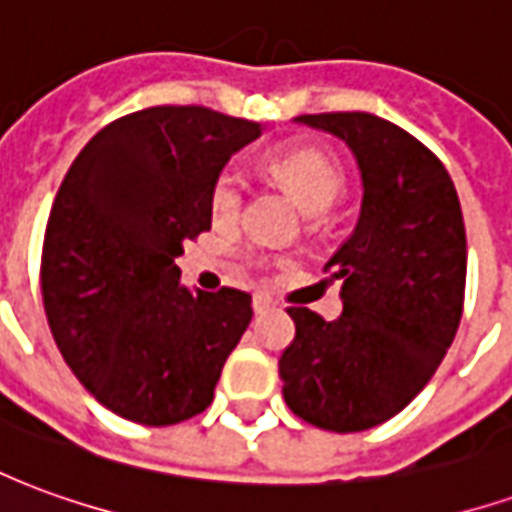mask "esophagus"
I'll return each instance as SVG.
<instances>
[{
  "mask_svg": "<svg viewBox=\"0 0 512 512\" xmlns=\"http://www.w3.org/2000/svg\"><path fill=\"white\" fill-rule=\"evenodd\" d=\"M271 304H274V299H271L268 293H255V296H252V310H255L257 315H263L266 310H271Z\"/></svg>",
  "mask_w": 512,
  "mask_h": 512,
  "instance_id": "esophagus-1",
  "label": "esophagus"
}]
</instances>
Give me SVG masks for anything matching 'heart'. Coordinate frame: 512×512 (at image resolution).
<instances>
[{"mask_svg": "<svg viewBox=\"0 0 512 512\" xmlns=\"http://www.w3.org/2000/svg\"><path fill=\"white\" fill-rule=\"evenodd\" d=\"M266 172L282 189L290 191L293 200L307 213L329 211L334 202L343 197L345 183H348L340 156H334L326 147L307 145V142L271 150L266 156ZM244 200L246 186L241 175L224 169L213 178L211 194H208L213 222H235L244 211Z\"/></svg>", "mask_w": 512, "mask_h": 512, "instance_id": "b5f03b06", "label": "heart"}]
</instances>
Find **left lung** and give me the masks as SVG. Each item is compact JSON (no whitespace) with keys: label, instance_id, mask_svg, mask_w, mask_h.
<instances>
[{"label":"left lung","instance_id":"left-lung-1","mask_svg":"<svg viewBox=\"0 0 512 512\" xmlns=\"http://www.w3.org/2000/svg\"><path fill=\"white\" fill-rule=\"evenodd\" d=\"M345 139L362 169L354 235L323 266L343 279V315L288 307L293 343L279 356L282 397L315 428H376L428 384L458 332L466 230L450 172L395 123L367 112L301 115Z\"/></svg>","mask_w":512,"mask_h":512}]
</instances>
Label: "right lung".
Returning <instances> with one entry per match:
<instances>
[{"label":"right lung","instance_id":"right-lung-1","mask_svg":"<svg viewBox=\"0 0 512 512\" xmlns=\"http://www.w3.org/2000/svg\"><path fill=\"white\" fill-rule=\"evenodd\" d=\"M260 123L150 106L84 145L51 205L43 310L65 365L117 417L161 428L202 414L252 321V296L180 285L183 238L211 230L213 178Z\"/></svg>","mask_w":512,"mask_h":512}]
</instances>
